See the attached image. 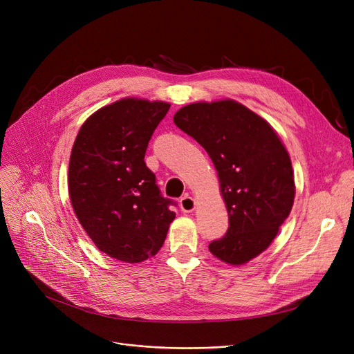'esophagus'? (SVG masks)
Listing matches in <instances>:
<instances>
[{
    "label": "esophagus",
    "instance_id": "esophagus-1",
    "mask_svg": "<svg viewBox=\"0 0 354 354\" xmlns=\"http://www.w3.org/2000/svg\"><path fill=\"white\" fill-rule=\"evenodd\" d=\"M179 207H180V209H182L183 212L189 214V212H194V211H195L196 202H195V199H194L192 196L185 195V196L180 198V201H179Z\"/></svg>",
    "mask_w": 354,
    "mask_h": 354
}]
</instances>
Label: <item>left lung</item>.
I'll use <instances>...</instances> for the list:
<instances>
[{
	"instance_id": "1",
	"label": "left lung",
	"mask_w": 354,
	"mask_h": 354,
	"mask_svg": "<svg viewBox=\"0 0 354 354\" xmlns=\"http://www.w3.org/2000/svg\"><path fill=\"white\" fill-rule=\"evenodd\" d=\"M175 124L209 155L228 211L227 234L209 244L222 263L243 266L264 252L288 218L295 183L291 159L272 126L232 99L179 109Z\"/></svg>"
}]
</instances>
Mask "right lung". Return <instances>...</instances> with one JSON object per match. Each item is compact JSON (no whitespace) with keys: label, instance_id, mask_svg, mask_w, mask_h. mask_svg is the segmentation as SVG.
I'll use <instances>...</instances> for the list:
<instances>
[{"label":"right lung","instance_id":"add662e5","mask_svg":"<svg viewBox=\"0 0 354 354\" xmlns=\"http://www.w3.org/2000/svg\"><path fill=\"white\" fill-rule=\"evenodd\" d=\"M171 104L124 97L82 124L68 163V195L83 230L110 258L136 264L158 254L176 214L147 169L149 140Z\"/></svg>","mask_w":354,"mask_h":354}]
</instances>
